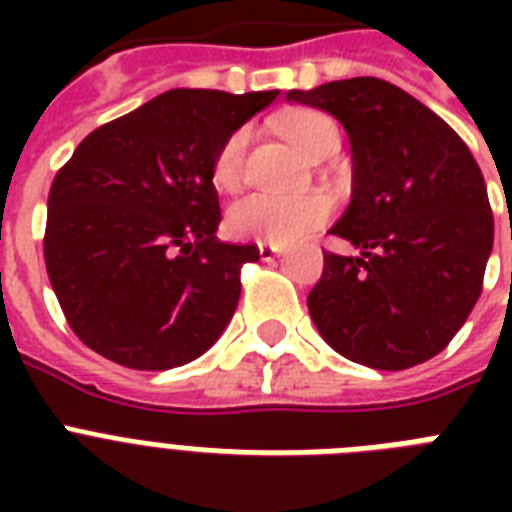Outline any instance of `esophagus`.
Instances as JSON below:
<instances>
[{"mask_svg":"<svg viewBox=\"0 0 512 512\" xmlns=\"http://www.w3.org/2000/svg\"><path fill=\"white\" fill-rule=\"evenodd\" d=\"M257 252H260V260H273V257H279L284 249L276 247V244H257Z\"/></svg>","mask_w":512,"mask_h":512,"instance_id":"esophagus-1","label":"esophagus"}]
</instances>
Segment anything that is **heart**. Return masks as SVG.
I'll return each mask as SVG.
<instances>
[{
	"label": "heart",
	"mask_w": 512,
	"mask_h": 512,
	"mask_svg": "<svg viewBox=\"0 0 512 512\" xmlns=\"http://www.w3.org/2000/svg\"><path fill=\"white\" fill-rule=\"evenodd\" d=\"M284 132L305 156H316L329 146L340 143L337 124L321 111H295L284 119ZM249 130L231 132L220 143L215 159H212V183L225 193L239 191L244 183V167H247ZM332 215V201L324 193H249L247 199L236 201L228 209L225 225L233 236L252 239L260 244H276L287 247L292 241H300L311 231L321 228Z\"/></svg>",
	"instance_id": "b5f03b06"
}]
</instances>
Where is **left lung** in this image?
Segmentation results:
<instances>
[{"label":"left lung","mask_w":512,"mask_h":512,"mask_svg":"<svg viewBox=\"0 0 512 512\" xmlns=\"http://www.w3.org/2000/svg\"><path fill=\"white\" fill-rule=\"evenodd\" d=\"M287 100L340 119L353 151V199L329 233L361 252H324L313 324L356 364L396 372L428 361L484 289L494 217L481 167L441 116L374 76Z\"/></svg>","instance_id":"1"}]
</instances>
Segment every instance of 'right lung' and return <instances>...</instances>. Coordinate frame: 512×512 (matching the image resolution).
I'll use <instances>...</instances> for the list:
<instances>
[{"label":"right lung","mask_w":512,"mask_h":512,"mask_svg":"<svg viewBox=\"0 0 512 512\" xmlns=\"http://www.w3.org/2000/svg\"><path fill=\"white\" fill-rule=\"evenodd\" d=\"M279 90H170L103 124L52 180L44 265L74 335L108 361L162 372L223 335L255 244L215 236L212 159Z\"/></svg>","instance_id":"right-lung-1"}]
</instances>
